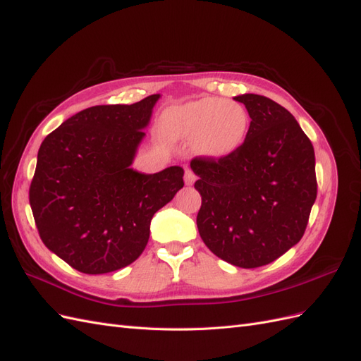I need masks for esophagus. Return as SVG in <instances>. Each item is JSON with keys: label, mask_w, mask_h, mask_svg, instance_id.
Masks as SVG:
<instances>
[{"label": "esophagus", "mask_w": 361, "mask_h": 361, "mask_svg": "<svg viewBox=\"0 0 361 361\" xmlns=\"http://www.w3.org/2000/svg\"><path fill=\"white\" fill-rule=\"evenodd\" d=\"M185 185H192L195 182V174L191 169H185V176H183Z\"/></svg>", "instance_id": "esophagus-1"}]
</instances>
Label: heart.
Wrapping results in <instances>:
<instances>
[{"label":"heart","mask_w":361,"mask_h":361,"mask_svg":"<svg viewBox=\"0 0 361 361\" xmlns=\"http://www.w3.org/2000/svg\"><path fill=\"white\" fill-rule=\"evenodd\" d=\"M164 129L173 141H192L197 155L220 161L235 155L244 146L250 114L239 102L202 97L171 106L164 114Z\"/></svg>","instance_id":"obj_1"}]
</instances>
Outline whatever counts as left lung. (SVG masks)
Masks as SVG:
<instances>
[{
	"label": "left lung",
	"instance_id": "1",
	"mask_svg": "<svg viewBox=\"0 0 361 361\" xmlns=\"http://www.w3.org/2000/svg\"><path fill=\"white\" fill-rule=\"evenodd\" d=\"M233 99L251 117L244 146L226 159L191 161L202 195L197 227L215 256L257 268L304 235L318 190L314 150L286 108L253 93Z\"/></svg>",
	"mask_w": 361,
	"mask_h": 361
}]
</instances>
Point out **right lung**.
<instances>
[{
  "instance_id": "add662e5",
  "label": "right lung",
  "mask_w": 361,
  "mask_h": 361,
  "mask_svg": "<svg viewBox=\"0 0 361 361\" xmlns=\"http://www.w3.org/2000/svg\"><path fill=\"white\" fill-rule=\"evenodd\" d=\"M159 97L90 106L40 145L30 187L39 235L84 274L133 264L147 245L152 216L183 187L179 166L154 174L130 167Z\"/></svg>"
}]
</instances>
